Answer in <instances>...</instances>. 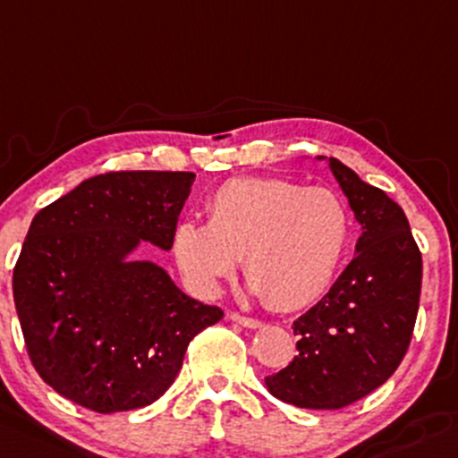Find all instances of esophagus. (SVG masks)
<instances>
[{
	"mask_svg": "<svg viewBox=\"0 0 458 458\" xmlns=\"http://www.w3.org/2000/svg\"><path fill=\"white\" fill-rule=\"evenodd\" d=\"M230 320L237 322V325L248 327V329H257V327H261V325H263V322H261V320H257V318L242 316V314H237V311H230Z\"/></svg>",
	"mask_w": 458,
	"mask_h": 458,
	"instance_id": "1",
	"label": "esophagus"
}]
</instances>
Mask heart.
I'll return each instance as SVG.
<instances>
[{"mask_svg":"<svg viewBox=\"0 0 458 458\" xmlns=\"http://www.w3.org/2000/svg\"><path fill=\"white\" fill-rule=\"evenodd\" d=\"M206 216V224L177 225L182 272L210 293L243 257L250 292L281 311L310 305L331 285L351 234L338 192L278 177L224 182L210 195Z\"/></svg>","mask_w":458,"mask_h":458,"instance_id":"heart-1","label":"heart"}]
</instances>
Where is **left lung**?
I'll use <instances>...</instances> for the list:
<instances>
[{"mask_svg": "<svg viewBox=\"0 0 458 458\" xmlns=\"http://www.w3.org/2000/svg\"><path fill=\"white\" fill-rule=\"evenodd\" d=\"M362 225L355 257L327 296L293 320L298 355L266 377L285 403L338 411L382 386L412 340L421 296V252L406 215L382 189L329 157Z\"/></svg>", "mask_w": 458, "mask_h": 458, "instance_id": "1", "label": "left lung"}]
</instances>
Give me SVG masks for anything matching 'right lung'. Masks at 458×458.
<instances>
[{"label":"right lung","instance_id":"add662e5","mask_svg":"<svg viewBox=\"0 0 458 458\" xmlns=\"http://www.w3.org/2000/svg\"><path fill=\"white\" fill-rule=\"evenodd\" d=\"M192 182L184 171L105 173L32 219L14 307L32 367L70 402L100 415L148 406L191 340L224 318L156 263L127 261L140 242L171 250Z\"/></svg>","mask_w":458,"mask_h":458}]
</instances>
